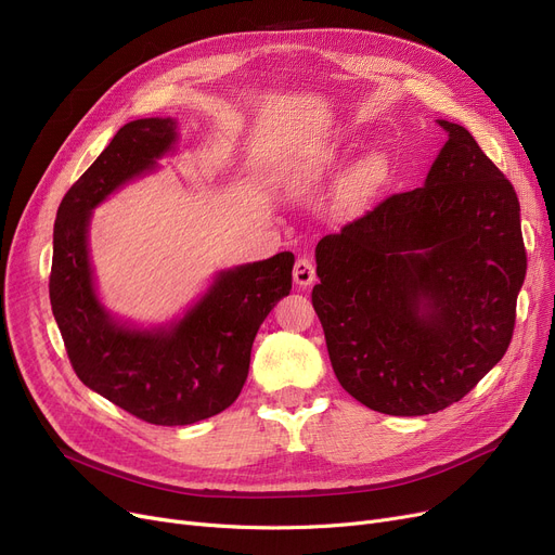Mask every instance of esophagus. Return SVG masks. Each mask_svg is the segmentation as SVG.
<instances>
[{
  "mask_svg": "<svg viewBox=\"0 0 555 555\" xmlns=\"http://www.w3.org/2000/svg\"><path fill=\"white\" fill-rule=\"evenodd\" d=\"M295 283L299 285V287H308V285H312V281L317 279V272H314V262L310 260V258H306V256H301V258H297V262H295Z\"/></svg>",
  "mask_w": 555,
  "mask_h": 555,
  "instance_id": "esophagus-1",
  "label": "esophagus"
}]
</instances>
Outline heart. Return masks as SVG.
<instances>
[{
    "instance_id": "obj_1",
    "label": "heart",
    "mask_w": 555,
    "mask_h": 555,
    "mask_svg": "<svg viewBox=\"0 0 555 555\" xmlns=\"http://www.w3.org/2000/svg\"><path fill=\"white\" fill-rule=\"evenodd\" d=\"M333 157H324V159H314V162H306L304 166H299L293 175V180L297 184H312V182H319L324 180L326 175L331 172L333 168ZM377 178H380V162H377L375 157H369L364 162H360L351 175V180H348V191L351 193H362L366 191L369 186H373L377 182Z\"/></svg>"
}]
</instances>
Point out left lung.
I'll return each instance as SVG.
<instances>
[{
    "mask_svg": "<svg viewBox=\"0 0 555 555\" xmlns=\"http://www.w3.org/2000/svg\"><path fill=\"white\" fill-rule=\"evenodd\" d=\"M425 186L317 245L312 306L339 385L369 410L425 416L473 391L513 337L527 276L519 202L459 124Z\"/></svg>",
    "mask_w": 555,
    "mask_h": 555,
    "instance_id": "left-lung-1",
    "label": "left lung"
}]
</instances>
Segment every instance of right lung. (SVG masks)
<instances>
[{"label": "right lung", "instance_id": "right-lung-1", "mask_svg": "<svg viewBox=\"0 0 555 555\" xmlns=\"http://www.w3.org/2000/svg\"><path fill=\"white\" fill-rule=\"evenodd\" d=\"M172 119H137L65 193L53 224L49 299L69 362L85 387L153 425L211 418L238 398L251 344L279 299L293 289V251L216 276L211 287L170 326L139 331L101 306L87 249L92 209L112 191L153 170L172 151Z\"/></svg>", "mask_w": 555, "mask_h": 555}]
</instances>
